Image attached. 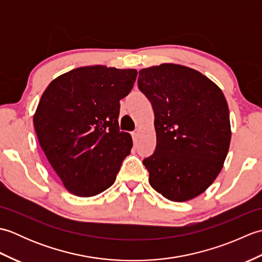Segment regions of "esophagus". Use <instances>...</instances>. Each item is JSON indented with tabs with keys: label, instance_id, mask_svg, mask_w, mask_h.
<instances>
[{
	"label": "esophagus",
	"instance_id": "esophagus-1",
	"mask_svg": "<svg viewBox=\"0 0 262 262\" xmlns=\"http://www.w3.org/2000/svg\"><path fill=\"white\" fill-rule=\"evenodd\" d=\"M132 136H133V140H134V142H136V141H137V138H138V136H140V130H135V132H133V133H132Z\"/></svg>",
	"mask_w": 262,
	"mask_h": 262
}]
</instances>
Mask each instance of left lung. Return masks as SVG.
I'll use <instances>...</instances> for the list:
<instances>
[{
	"label": "left lung",
	"mask_w": 262,
	"mask_h": 262,
	"mask_svg": "<svg viewBox=\"0 0 262 262\" xmlns=\"http://www.w3.org/2000/svg\"><path fill=\"white\" fill-rule=\"evenodd\" d=\"M138 89L154 110L157 148L143 161L148 182L171 202L199 196L230 148V111L221 89L200 72L164 63L143 69Z\"/></svg>",
	"instance_id": "left-lung-1"
}]
</instances>
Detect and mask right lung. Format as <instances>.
<instances>
[{"label": "right lung", "instance_id": "1", "mask_svg": "<svg viewBox=\"0 0 262 262\" xmlns=\"http://www.w3.org/2000/svg\"><path fill=\"white\" fill-rule=\"evenodd\" d=\"M137 71L92 65L59 75L42 93L33 126L48 162L68 191L92 197L116 180L133 147L119 130V101Z\"/></svg>", "mask_w": 262, "mask_h": 262}]
</instances>
